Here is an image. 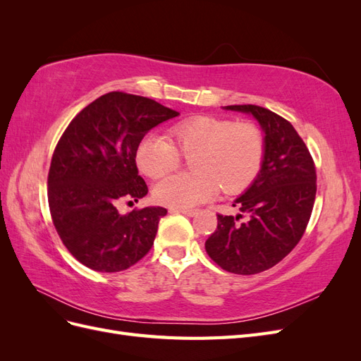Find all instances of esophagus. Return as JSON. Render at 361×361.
I'll return each instance as SVG.
<instances>
[{"mask_svg":"<svg viewBox=\"0 0 361 361\" xmlns=\"http://www.w3.org/2000/svg\"><path fill=\"white\" fill-rule=\"evenodd\" d=\"M170 212H178V214H183L188 216H195L199 214V209H174V207H170Z\"/></svg>","mask_w":361,"mask_h":361,"instance_id":"34e87169","label":"esophagus"}]
</instances>
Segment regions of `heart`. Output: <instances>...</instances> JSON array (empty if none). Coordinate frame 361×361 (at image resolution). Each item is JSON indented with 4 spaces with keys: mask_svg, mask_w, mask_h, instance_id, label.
<instances>
[{
    "mask_svg": "<svg viewBox=\"0 0 361 361\" xmlns=\"http://www.w3.org/2000/svg\"><path fill=\"white\" fill-rule=\"evenodd\" d=\"M191 173L161 179L154 188L158 203L188 209L212 199L218 188L239 192L256 179L265 157V135L256 123L194 116L169 130V140L147 135L135 152L137 167L149 178H161L176 169L182 157Z\"/></svg>",
    "mask_w": 361,
    "mask_h": 361,
    "instance_id": "heart-1",
    "label": "heart"
}]
</instances>
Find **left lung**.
I'll return each instance as SVG.
<instances>
[{
  "label": "left lung",
  "instance_id": "obj_1",
  "mask_svg": "<svg viewBox=\"0 0 361 361\" xmlns=\"http://www.w3.org/2000/svg\"><path fill=\"white\" fill-rule=\"evenodd\" d=\"M224 108L257 120L265 133V157L255 182L232 204L241 214H218L216 231L204 248L218 267L251 276L277 265L300 243L314 203L316 169L286 118L257 105ZM244 214L247 220L239 222Z\"/></svg>",
  "mask_w": 361,
  "mask_h": 361
}]
</instances>
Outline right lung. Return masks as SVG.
Returning <instances> with one entry per match:
<instances>
[{
  "instance_id": "right-lung-1",
  "label": "right lung",
  "mask_w": 361,
  "mask_h": 361,
  "mask_svg": "<svg viewBox=\"0 0 361 361\" xmlns=\"http://www.w3.org/2000/svg\"><path fill=\"white\" fill-rule=\"evenodd\" d=\"M176 116L149 97L110 92L76 114L59 140L48 173L49 211L64 247L87 268L128 269L154 245L166 207L120 214L117 206L147 194L137 147L152 128Z\"/></svg>"
}]
</instances>
